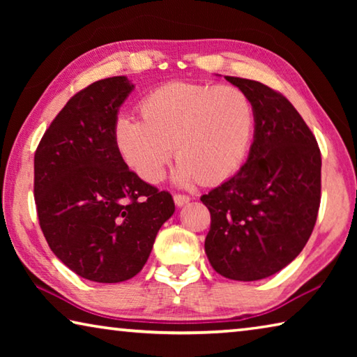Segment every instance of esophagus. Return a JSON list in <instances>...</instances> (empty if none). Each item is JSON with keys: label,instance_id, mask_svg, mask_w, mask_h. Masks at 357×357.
Segmentation results:
<instances>
[{"label": "esophagus", "instance_id": "34e87169", "mask_svg": "<svg viewBox=\"0 0 357 357\" xmlns=\"http://www.w3.org/2000/svg\"><path fill=\"white\" fill-rule=\"evenodd\" d=\"M173 200H174V204H176V206H184V204H187L190 202V197H187V195H181V193H176V195L173 197Z\"/></svg>", "mask_w": 357, "mask_h": 357}]
</instances>
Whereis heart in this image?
I'll use <instances>...</instances> for the list:
<instances>
[{"label": "heart", "instance_id": "b5f03b06", "mask_svg": "<svg viewBox=\"0 0 357 357\" xmlns=\"http://www.w3.org/2000/svg\"><path fill=\"white\" fill-rule=\"evenodd\" d=\"M142 121L121 116L113 140L121 159L149 184L164 178L172 151L179 185L219 184L244 165L255 130L249 96L236 86L168 82L144 96Z\"/></svg>", "mask_w": 357, "mask_h": 357}]
</instances>
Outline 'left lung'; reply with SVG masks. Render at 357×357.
I'll return each instance as SVG.
<instances>
[{
  "instance_id": "1",
  "label": "left lung",
  "mask_w": 357,
  "mask_h": 357,
  "mask_svg": "<svg viewBox=\"0 0 357 357\" xmlns=\"http://www.w3.org/2000/svg\"><path fill=\"white\" fill-rule=\"evenodd\" d=\"M225 78L250 98L255 132L241 170L202 197L211 213L204 252L215 273L253 282L279 273L309 241L321 200V153L285 96Z\"/></svg>"
}]
</instances>
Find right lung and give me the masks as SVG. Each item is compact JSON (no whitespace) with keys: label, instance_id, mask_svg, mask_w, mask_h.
<instances>
[{"label":"right lung","instance_id":"add662e5","mask_svg":"<svg viewBox=\"0 0 357 357\" xmlns=\"http://www.w3.org/2000/svg\"><path fill=\"white\" fill-rule=\"evenodd\" d=\"M128 77L94 82L70 98L34 154V200L52 252L83 279L129 280L140 273L160 227L174 213L165 190L144 183L113 140Z\"/></svg>","mask_w":357,"mask_h":357}]
</instances>
